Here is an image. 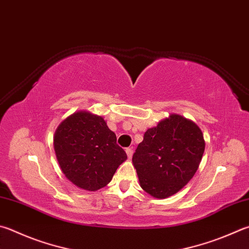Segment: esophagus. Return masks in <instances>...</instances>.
Instances as JSON below:
<instances>
[{
	"instance_id": "34e87169",
	"label": "esophagus",
	"mask_w": 249,
	"mask_h": 249,
	"mask_svg": "<svg viewBox=\"0 0 249 249\" xmlns=\"http://www.w3.org/2000/svg\"><path fill=\"white\" fill-rule=\"evenodd\" d=\"M126 153H127V157L130 159V158L133 157V153H134L133 148H126Z\"/></svg>"
}]
</instances>
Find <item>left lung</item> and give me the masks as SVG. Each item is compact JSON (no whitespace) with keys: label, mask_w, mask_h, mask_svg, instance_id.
Masks as SVG:
<instances>
[{"label":"left lung","mask_w":249,"mask_h":249,"mask_svg":"<svg viewBox=\"0 0 249 249\" xmlns=\"http://www.w3.org/2000/svg\"><path fill=\"white\" fill-rule=\"evenodd\" d=\"M203 151L205 139L197 124L171 114L144 133L134 153L140 186L159 199L174 195L195 175Z\"/></svg>","instance_id":"left-lung-1"}]
</instances>
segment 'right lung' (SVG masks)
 Segmentation results:
<instances>
[{"instance_id": "right-lung-1", "label": "right lung", "mask_w": 249, "mask_h": 249, "mask_svg": "<svg viewBox=\"0 0 249 249\" xmlns=\"http://www.w3.org/2000/svg\"><path fill=\"white\" fill-rule=\"evenodd\" d=\"M53 142L66 178L86 191L105 187L127 159L106 121L87 111L76 112L63 121Z\"/></svg>"}]
</instances>
